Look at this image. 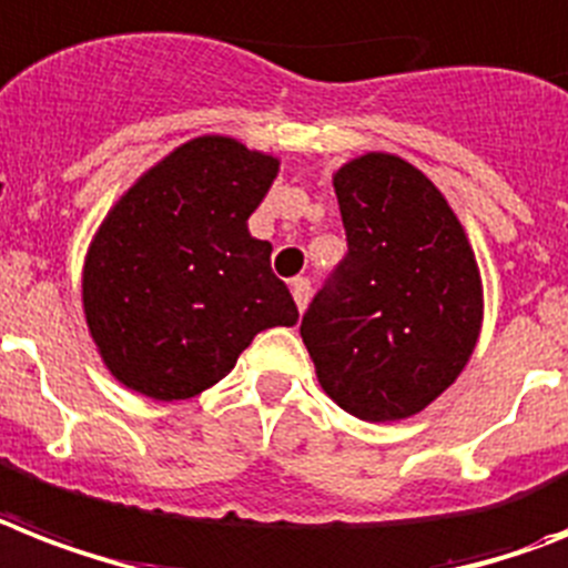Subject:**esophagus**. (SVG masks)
I'll list each match as a JSON object with an SVG mask.
<instances>
[{
    "mask_svg": "<svg viewBox=\"0 0 568 568\" xmlns=\"http://www.w3.org/2000/svg\"><path fill=\"white\" fill-rule=\"evenodd\" d=\"M292 297H294V303H297L300 315H303L308 306V297H312V283H308L306 276H297V280H292Z\"/></svg>",
    "mask_w": 568,
    "mask_h": 568,
    "instance_id": "34e87169",
    "label": "esophagus"
}]
</instances>
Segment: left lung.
Here are the masks:
<instances>
[{"mask_svg":"<svg viewBox=\"0 0 568 568\" xmlns=\"http://www.w3.org/2000/svg\"><path fill=\"white\" fill-rule=\"evenodd\" d=\"M332 183L347 256L308 303L300 335L344 412L405 419L444 394L476 349V256L446 197L399 156L364 154Z\"/></svg>","mask_w":568,"mask_h":568,"instance_id":"1","label":"left lung"}]
</instances>
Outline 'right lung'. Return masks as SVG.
Masks as SVG:
<instances>
[{
    "label": "right lung",
    "instance_id": "right-lung-1",
    "mask_svg": "<svg viewBox=\"0 0 568 568\" xmlns=\"http://www.w3.org/2000/svg\"><path fill=\"white\" fill-rule=\"evenodd\" d=\"M276 169L242 142L197 136L110 210L84 262V315L124 388L189 399L224 379L262 329L297 324L271 244L247 233Z\"/></svg>",
    "mask_w": 568,
    "mask_h": 568
}]
</instances>
